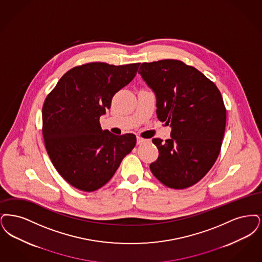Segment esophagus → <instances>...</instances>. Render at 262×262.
Returning a JSON list of instances; mask_svg holds the SVG:
<instances>
[{
  "instance_id": "obj_1",
  "label": "esophagus",
  "mask_w": 262,
  "mask_h": 262,
  "mask_svg": "<svg viewBox=\"0 0 262 262\" xmlns=\"http://www.w3.org/2000/svg\"><path fill=\"white\" fill-rule=\"evenodd\" d=\"M148 140H146V139H143L142 137L137 136V144L138 145H143V144H146V143H148Z\"/></svg>"
}]
</instances>
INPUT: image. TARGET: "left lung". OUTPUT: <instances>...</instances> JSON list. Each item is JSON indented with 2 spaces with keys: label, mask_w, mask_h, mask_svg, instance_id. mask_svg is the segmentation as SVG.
Masks as SVG:
<instances>
[{
  "label": "left lung",
  "mask_w": 262,
  "mask_h": 262,
  "mask_svg": "<svg viewBox=\"0 0 262 262\" xmlns=\"http://www.w3.org/2000/svg\"><path fill=\"white\" fill-rule=\"evenodd\" d=\"M139 73L157 98V115L171 138L154 139L159 158L151 173L172 189H186L210 170L220 152L226 108L215 84L176 59L141 64Z\"/></svg>",
  "instance_id": "8db88e82"
}]
</instances>
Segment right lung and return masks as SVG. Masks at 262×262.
<instances>
[{
  "mask_svg": "<svg viewBox=\"0 0 262 262\" xmlns=\"http://www.w3.org/2000/svg\"><path fill=\"white\" fill-rule=\"evenodd\" d=\"M140 63L90 62L69 70L46 98L43 137L55 168L74 188L93 192L108 182L134 148L136 136L102 130L100 117Z\"/></svg>",
  "mask_w": 262,
  "mask_h": 262,
  "instance_id": "1",
  "label": "right lung"
}]
</instances>
